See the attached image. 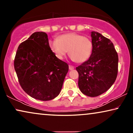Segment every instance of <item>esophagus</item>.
<instances>
[{
  "instance_id": "obj_1",
  "label": "esophagus",
  "mask_w": 133,
  "mask_h": 133,
  "mask_svg": "<svg viewBox=\"0 0 133 133\" xmlns=\"http://www.w3.org/2000/svg\"><path fill=\"white\" fill-rule=\"evenodd\" d=\"M74 68V67L73 66H72V65H69V69H70V70H72Z\"/></svg>"
}]
</instances>
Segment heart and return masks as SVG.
<instances>
[{
    "mask_svg": "<svg viewBox=\"0 0 133 133\" xmlns=\"http://www.w3.org/2000/svg\"><path fill=\"white\" fill-rule=\"evenodd\" d=\"M49 46L59 59H63L68 51L72 60L77 63H83L91 55L93 44L89 37L72 32L50 41Z\"/></svg>",
    "mask_w": 133,
    "mask_h": 133,
    "instance_id": "obj_1",
    "label": "heart"
}]
</instances>
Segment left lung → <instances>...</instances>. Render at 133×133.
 Listing matches in <instances>:
<instances>
[{
    "label": "left lung",
    "instance_id": "1",
    "mask_svg": "<svg viewBox=\"0 0 133 133\" xmlns=\"http://www.w3.org/2000/svg\"><path fill=\"white\" fill-rule=\"evenodd\" d=\"M93 44L88 61L76 67L78 85L83 94L96 97L107 91L115 82L118 72V54L113 43L99 32H91Z\"/></svg>",
    "mask_w": 133,
    "mask_h": 133
}]
</instances>
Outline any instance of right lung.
<instances>
[{
    "label": "right lung",
    "mask_w": 133,
    "mask_h": 133,
    "mask_svg": "<svg viewBox=\"0 0 133 133\" xmlns=\"http://www.w3.org/2000/svg\"><path fill=\"white\" fill-rule=\"evenodd\" d=\"M14 66L23 91L31 97L43 101L59 95L69 67L56 57L44 32H34L19 45Z\"/></svg>",
    "instance_id": "obj_1"
}]
</instances>
